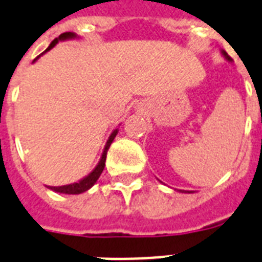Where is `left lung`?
I'll return each instance as SVG.
<instances>
[{
  "label": "left lung",
  "instance_id": "obj_1",
  "mask_svg": "<svg viewBox=\"0 0 262 262\" xmlns=\"http://www.w3.org/2000/svg\"><path fill=\"white\" fill-rule=\"evenodd\" d=\"M221 54L223 55V57H225V59H226L227 61H231L230 56H229V55H227L226 52H225V51H223V50L221 51ZM179 191H180V192H184V193H192L193 192V191H184V190H179Z\"/></svg>",
  "mask_w": 262,
  "mask_h": 262
}]
</instances>
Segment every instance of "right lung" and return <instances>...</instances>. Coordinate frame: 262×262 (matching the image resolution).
I'll return each mask as SVG.
<instances>
[{"instance_id":"obj_1","label":"right lung","mask_w":262,"mask_h":262,"mask_svg":"<svg viewBox=\"0 0 262 262\" xmlns=\"http://www.w3.org/2000/svg\"><path fill=\"white\" fill-rule=\"evenodd\" d=\"M76 37H78V35H76V33H74V32H66V33H61L59 37H56L54 41L51 42L50 46H48V48H47V50L44 51L41 55H44L46 52H48V51L52 50V48H54V47L56 46L59 41L72 40V39H76ZM41 55H40V56H41ZM40 56L36 57L33 61L37 60ZM117 133H118V129H114V130L112 132V135L109 136L107 141H106V145H105V148H103V152H102V156H101V159H99V161H98L97 167H95L94 169H93V171L89 173V175L84 176V178H83V179H80L79 182L72 183V184H66V186H60V187H48V188H51V190L55 191V192L69 193V195H78V193H82V192H84V191L90 190L91 187L94 186L95 183H97V180L99 179V176H101L102 171H103V168H105L106 155H107V150H109L110 145H112L113 140L116 138Z\"/></svg>"}]
</instances>
